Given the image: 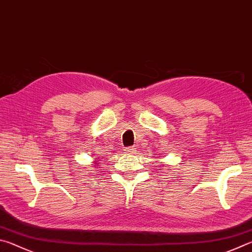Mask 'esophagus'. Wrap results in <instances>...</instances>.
<instances>
[{
    "label": "esophagus",
    "mask_w": 252,
    "mask_h": 252,
    "mask_svg": "<svg viewBox=\"0 0 252 252\" xmlns=\"http://www.w3.org/2000/svg\"><path fill=\"white\" fill-rule=\"evenodd\" d=\"M125 152H126L127 154H135L136 148H134V147H126Z\"/></svg>",
    "instance_id": "1"
}]
</instances>
